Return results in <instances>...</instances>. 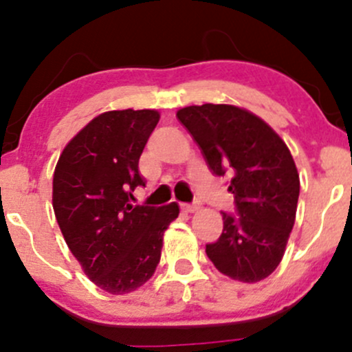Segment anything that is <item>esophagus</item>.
<instances>
[{
  "label": "esophagus",
  "instance_id": "esophagus-1",
  "mask_svg": "<svg viewBox=\"0 0 352 352\" xmlns=\"http://www.w3.org/2000/svg\"><path fill=\"white\" fill-rule=\"evenodd\" d=\"M199 208H200V204H184L182 205V210H184L185 213H193V212H197Z\"/></svg>",
  "mask_w": 352,
  "mask_h": 352
}]
</instances>
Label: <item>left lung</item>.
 Instances as JSON below:
<instances>
[{
	"label": "left lung",
	"instance_id": "left-lung-1",
	"mask_svg": "<svg viewBox=\"0 0 352 352\" xmlns=\"http://www.w3.org/2000/svg\"><path fill=\"white\" fill-rule=\"evenodd\" d=\"M177 117L199 144L210 170L232 177L235 213L205 252L232 280L256 283L280 265L296 218L300 175L286 144L265 120L228 104L184 107Z\"/></svg>",
	"mask_w": 352,
	"mask_h": 352
}]
</instances>
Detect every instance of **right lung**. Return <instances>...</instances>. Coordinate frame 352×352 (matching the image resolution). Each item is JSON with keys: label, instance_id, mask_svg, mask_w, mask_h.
I'll return each mask as SVG.
<instances>
[{"label": "right lung", "instance_id": "right-lung-1", "mask_svg": "<svg viewBox=\"0 0 352 352\" xmlns=\"http://www.w3.org/2000/svg\"><path fill=\"white\" fill-rule=\"evenodd\" d=\"M157 111L125 109L92 119L60 153L52 208L84 273L104 292L125 294L155 273L164 232L179 217L165 207L132 205L145 187L139 159L159 122Z\"/></svg>", "mask_w": 352, "mask_h": 352}]
</instances>
